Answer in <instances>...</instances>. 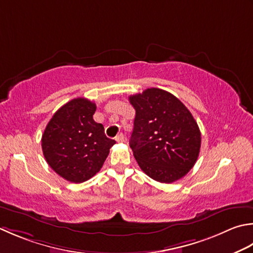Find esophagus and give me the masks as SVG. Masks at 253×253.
<instances>
[{
  "label": "esophagus",
  "mask_w": 253,
  "mask_h": 253,
  "mask_svg": "<svg viewBox=\"0 0 253 253\" xmlns=\"http://www.w3.org/2000/svg\"><path fill=\"white\" fill-rule=\"evenodd\" d=\"M115 140H116L117 142H124V141H125V136H124L123 133H120V135L116 136Z\"/></svg>",
  "instance_id": "1"
}]
</instances>
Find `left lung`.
<instances>
[{"instance_id": "1", "label": "left lung", "mask_w": 253, "mask_h": 253, "mask_svg": "<svg viewBox=\"0 0 253 253\" xmlns=\"http://www.w3.org/2000/svg\"><path fill=\"white\" fill-rule=\"evenodd\" d=\"M129 102L136 111L129 145L140 169L160 183L182 179L201 149V131L191 112L157 87L130 95Z\"/></svg>"}]
</instances>
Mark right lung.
<instances>
[{
    "label": "right lung",
    "mask_w": 253,
    "mask_h": 253,
    "mask_svg": "<svg viewBox=\"0 0 253 253\" xmlns=\"http://www.w3.org/2000/svg\"><path fill=\"white\" fill-rule=\"evenodd\" d=\"M95 111V103L87 98H73L53 114L42 133L44 159L69 182L82 183L95 175L115 145L93 120Z\"/></svg>",
    "instance_id": "obj_1"
}]
</instances>
